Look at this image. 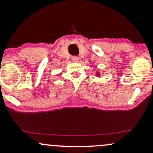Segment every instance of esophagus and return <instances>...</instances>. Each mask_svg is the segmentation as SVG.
<instances>
[{"instance_id":"esophagus-1","label":"esophagus","mask_w":153,"mask_h":153,"mask_svg":"<svg viewBox=\"0 0 153 153\" xmlns=\"http://www.w3.org/2000/svg\"><path fill=\"white\" fill-rule=\"evenodd\" d=\"M72 60L74 62H77L79 60V57H78V56H72Z\"/></svg>"}]
</instances>
